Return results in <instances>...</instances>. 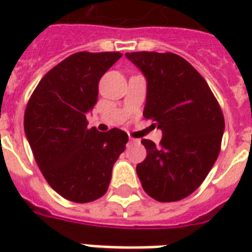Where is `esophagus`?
<instances>
[{"instance_id":"1","label":"esophagus","mask_w":252,"mask_h":252,"mask_svg":"<svg viewBox=\"0 0 252 252\" xmlns=\"http://www.w3.org/2000/svg\"><path fill=\"white\" fill-rule=\"evenodd\" d=\"M129 142L133 143V144H137V143H139V139H133V137H129Z\"/></svg>"}]
</instances>
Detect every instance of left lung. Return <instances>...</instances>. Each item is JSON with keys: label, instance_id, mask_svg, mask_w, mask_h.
Segmentation results:
<instances>
[{"label": "left lung", "instance_id": "8db88e82", "mask_svg": "<svg viewBox=\"0 0 252 252\" xmlns=\"http://www.w3.org/2000/svg\"><path fill=\"white\" fill-rule=\"evenodd\" d=\"M147 79L143 116L162 129L157 146L142 144L147 157L136 166L144 191L160 202L180 201L204 182L216 162L224 116L201 74L173 52H126Z\"/></svg>", "mask_w": 252, "mask_h": 252}]
</instances>
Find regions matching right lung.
<instances>
[{
    "label": "right lung",
    "instance_id": "obj_1",
    "mask_svg": "<svg viewBox=\"0 0 252 252\" xmlns=\"http://www.w3.org/2000/svg\"><path fill=\"white\" fill-rule=\"evenodd\" d=\"M123 54L77 52L41 78L27 104L24 131L48 185L72 202H90L108 190L113 164L128 135L88 128L86 113L98 98V82Z\"/></svg>",
    "mask_w": 252,
    "mask_h": 252
}]
</instances>
